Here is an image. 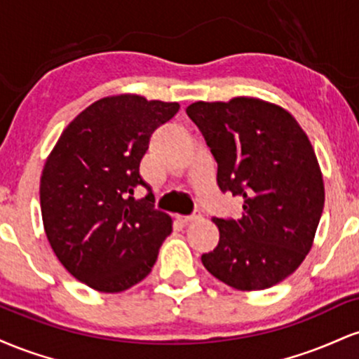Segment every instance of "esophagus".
Returning a JSON list of instances; mask_svg holds the SVG:
<instances>
[{"label":"esophagus","instance_id":"34e87169","mask_svg":"<svg viewBox=\"0 0 359 359\" xmlns=\"http://www.w3.org/2000/svg\"><path fill=\"white\" fill-rule=\"evenodd\" d=\"M201 214H192V216H177L175 219L180 222V224H189V222H194L196 219H199Z\"/></svg>","mask_w":359,"mask_h":359}]
</instances>
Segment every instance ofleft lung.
<instances>
[{
  "label": "left lung",
  "instance_id": "obj_1",
  "mask_svg": "<svg viewBox=\"0 0 359 359\" xmlns=\"http://www.w3.org/2000/svg\"><path fill=\"white\" fill-rule=\"evenodd\" d=\"M185 113L216 158L221 191L243 197L241 217H212L219 243L203 265L236 290L277 285L311 251L324 209L323 174L306 131L287 109L258 97L197 101Z\"/></svg>",
  "mask_w": 359,
  "mask_h": 359
}]
</instances>
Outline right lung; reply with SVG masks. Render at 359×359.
Masks as SVG:
<instances>
[{
	"label": "right lung",
	"instance_id": "obj_1",
	"mask_svg": "<svg viewBox=\"0 0 359 359\" xmlns=\"http://www.w3.org/2000/svg\"><path fill=\"white\" fill-rule=\"evenodd\" d=\"M179 108L138 94L102 97L69 123L45 162L40 208L47 240L65 270L94 290L116 294L142 282L172 233L140 162L151 133ZM138 187L149 191L143 200L133 197Z\"/></svg>",
	"mask_w": 359,
	"mask_h": 359
}]
</instances>
